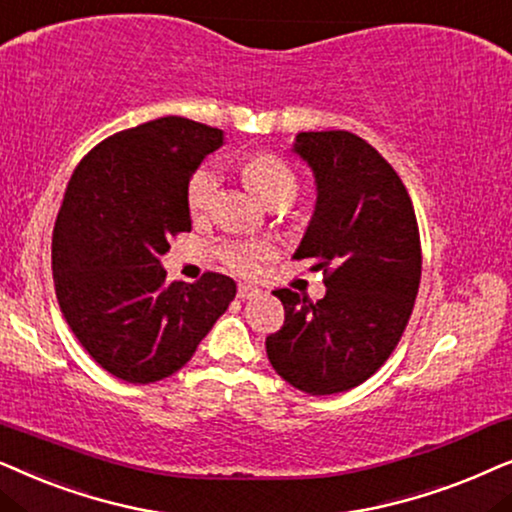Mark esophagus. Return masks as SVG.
Wrapping results in <instances>:
<instances>
[{
	"label": "esophagus",
	"mask_w": 512,
	"mask_h": 512,
	"mask_svg": "<svg viewBox=\"0 0 512 512\" xmlns=\"http://www.w3.org/2000/svg\"><path fill=\"white\" fill-rule=\"evenodd\" d=\"M257 295H260V288H255V285H250V283L238 285V297H241V299H252Z\"/></svg>",
	"instance_id": "esophagus-1"
}]
</instances>
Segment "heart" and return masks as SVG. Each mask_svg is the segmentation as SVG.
Instances as JSON below:
<instances>
[{
	"mask_svg": "<svg viewBox=\"0 0 512 512\" xmlns=\"http://www.w3.org/2000/svg\"><path fill=\"white\" fill-rule=\"evenodd\" d=\"M245 180L264 203L290 201L297 196L295 170L276 154H257L243 168ZM222 192V170L217 163H203L187 182V208L194 220L213 213ZM276 257V243L269 238H236L217 245V260L234 274L257 276L264 264Z\"/></svg>",
	"mask_w": 512,
	"mask_h": 512,
	"instance_id": "b5f03b06",
	"label": "heart"
}]
</instances>
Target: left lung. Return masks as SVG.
<instances>
[{"label": "left lung", "instance_id": "1", "mask_svg": "<svg viewBox=\"0 0 512 512\" xmlns=\"http://www.w3.org/2000/svg\"><path fill=\"white\" fill-rule=\"evenodd\" d=\"M292 152L316 177V210L295 252L323 269L325 297L288 288L285 323L267 337V356L290 386L342 393L386 363L421 281V241L412 199L384 156L349 131L299 133Z\"/></svg>", "mask_w": 512, "mask_h": 512}]
</instances>
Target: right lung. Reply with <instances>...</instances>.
<instances>
[{
	"mask_svg": "<svg viewBox=\"0 0 512 512\" xmlns=\"http://www.w3.org/2000/svg\"><path fill=\"white\" fill-rule=\"evenodd\" d=\"M217 128L161 117L114 133L70 177L53 227L60 311L102 370L152 384L189 363L236 297L222 274L166 281L161 255L192 229L187 182L222 147Z\"/></svg>",
	"mask_w": 512,
	"mask_h": 512,
	"instance_id": "add662e5",
	"label": "right lung"
}]
</instances>
